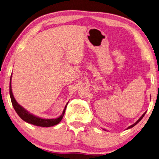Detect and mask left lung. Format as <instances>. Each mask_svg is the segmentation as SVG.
<instances>
[{
    "mask_svg": "<svg viewBox=\"0 0 159 159\" xmlns=\"http://www.w3.org/2000/svg\"><path fill=\"white\" fill-rule=\"evenodd\" d=\"M145 114H146V112H145V113H144V114H143V115L141 116V117H140V118L138 120H137V122H136V123H134L133 125H131V126H129V127H128V128H127V129H129V128H131V127H134V125H136L137 124V123H139V122L140 121V120H141L143 118V117H144V115H145Z\"/></svg>",
    "mask_w": 159,
    "mask_h": 159,
    "instance_id": "8db88e82",
    "label": "left lung"
}]
</instances>
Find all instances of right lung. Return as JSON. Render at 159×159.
<instances>
[{
	"instance_id": "right-lung-1",
	"label": "right lung",
	"mask_w": 159,
	"mask_h": 159,
	"mask_svg": "<svg viewBox=\"0 0 159 159\" xmlns=\"http://www.w3.org/2000/svg\"><path fill=\"white\" fill-rule=\"evenodd\" d=\"M10 98H11V102H12V106H13V108L15 109V111H16V113H17V115L19 116L20 118L23 120L27 122V123L34 125H36V126H40V127H51L58 124L61 121L62 118H63L65 111H66V109L67 105V103L66 107L64 108L63 112H62V115L60 116L59 118H56V119H43L32 115V114L29 113V112L27 111H26L24 108L22 107L20 105H19L16 101V100L15 99L13 94H12V92L11 77H10Z\"/></svg>"
}]
</instances>
